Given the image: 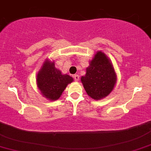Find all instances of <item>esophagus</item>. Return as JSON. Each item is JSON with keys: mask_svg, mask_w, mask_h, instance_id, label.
I'll return each mask as SVG.
<instances>
[{"mask_svg": "<svg viewBox=\"0 0 151 151\" xmlns=\"http://www.w3.org/2000/svg\"><path fill=\"white\" fill-rule=\"evenodd\" d=\"M74 80H75V81H79V80H80V77H79V75H77V74H74Z\"/></svg>", "mask_w": 151, "mask_h": 151, "instance_id": "esophagus-1", "label": "esophagus"}]
</instances>
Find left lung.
I'll list each match as a JSON object with an SVG mask.
<instances>
[{
	"instance_id": "1",
	"label": "left lung",
	"mask_w": 151,
	"mask_h": 151,
	"mask_svg": "<svg viewBox=\"0 0 151 151\" xmlns=\"http://www.w3.org/2000/svg\"><path fill=\"white\" fill-rule=\"evenodd\" d=\"M87 94L94 100L108 96L117 83V75L110 59L101 51H97L86 68V74L82 76Z\"/></svg>"
}]
</instances>
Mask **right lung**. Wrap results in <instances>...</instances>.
Returning <instances> with one entry per match:
<instances>
[{"label":"right lung","instance_id":"right-lung-1","mask_svg":"<svg viewBox=\"0 0 151 151\" xmlns=\"http://www.w3.org/2000/svg\"><path fill=\"white\" fill-rule=\"evenodd\" d=\"M72 77L63 74L55 66V62L47 58L36 76V85L41 93L49 101L58 100L69 83Z\"/></svg>","mask_w":151,"mask_h":151}]
</instances>
